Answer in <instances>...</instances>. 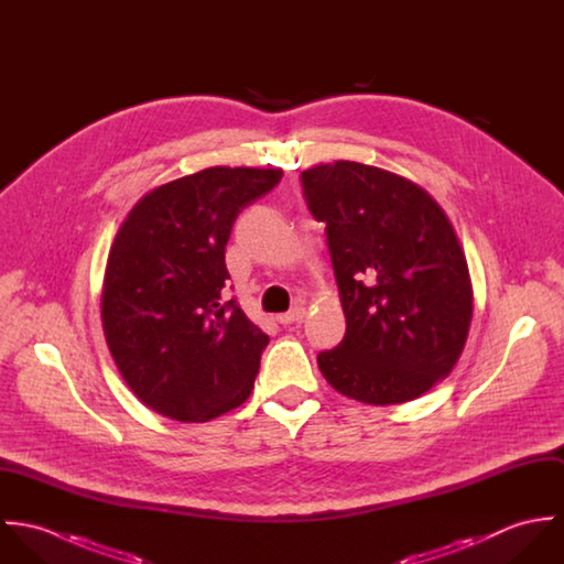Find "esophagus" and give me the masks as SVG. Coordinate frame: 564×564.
Listing matches in <instances>:
<instances>
[{"label": "esophagus", "mask_w": 564, "mask_h": 564, "mask_svg": "<svg viewBox=\"0 0 564 564\" xmlns=\"http://www.w3.org/2000/svg\"><path fill=\"white\" fill-rule=\"evenodd\" d=\"M304 317H306V308L304 306H295L289 313L278 315V322L282 323V325H291V323L304 322Z\"/></svg>", "instance_id": "1"}]
</instances>
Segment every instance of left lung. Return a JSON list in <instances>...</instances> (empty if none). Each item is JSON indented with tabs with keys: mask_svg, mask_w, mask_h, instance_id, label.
<instances>
[{
	"mask_svg": "<svg viewBox=\"0 0 564 564\" xmlns=\"http://www.w3.org/2000/svg\"><path fill=\"white\" fill-rule=\"evenodd\" d=\"M325 224L345 313V338L317 356L340 395L410 402L458 362L474 317L465 251L436 199L412 180L354 161L302 173Z\"/></svg>",
	"mask_w": 564,
	"mask_h": 564,
	"instance_id": "8db88e82",
	"label": "left lung"
}]
</instances>
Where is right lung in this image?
I'll list each match as a JSON object with an SVG mask.
<instances>
[{"instance_id": "obj_1", "label": "right lung", "mask_w": 564, "mask_h": 564, "mask_svg": "<svg viewBox=\"0 0 564 564\" xmlns=\"http://www.w3.org/2000/svg\"><path fill=\"white\" fill-rule=\"evenodd\" d=\"M280 177L282 169L208 166L152 188L123 219L101 325L121 378L159 414L204 423L251 395L269 336L226 300V245L242 208Z\"/></svg>"}]
</instances>
